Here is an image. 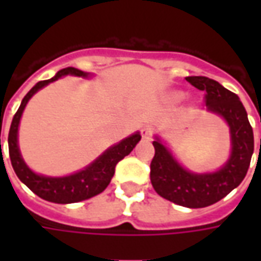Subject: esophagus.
I'll return each mask as SVG.
<instances>
[{
	"label": "esophagus",
	"instance_id": "esophagus-1",
	"mask_svg": "<svg viewBox=\"0 0 261 261\" xmlns=\"http://www.w3.org/2000/svg\"><path fill=\"white\" fill-rule=\"evenodd\" d=\"M141 136L144 140H151V137H152V128H151V127H145V128H142Z\"/></svg>",
	"mask_w": 261,
	"mask_h": 261
}]
</instances>
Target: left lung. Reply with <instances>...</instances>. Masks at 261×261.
Returning <instances> with one entry per match:
<instances>
[{"label":"left lung","mask_w":261,"mask_h":261,"mask_svg":"<svg viewBox=\"0 0 261 261\" xmlns=\"http://www.w3.org/2000/svg\"><path fill=\"white\" fill-rule=\"evenodd\" d=\"M186 81L205 92L204 99L210 112L226 120L232 141L230 158L217 172L197 175L181 168L156 138L152 142L155 155L151 161L149 177L161 197L183 207L202 208L215 204L241 185L250 165L254 140L246 110L238 95L207 76H187Z\"/></svg>","instance_id":"8db88e82"}]
</instances>
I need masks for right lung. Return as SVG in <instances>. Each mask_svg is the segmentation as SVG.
<instances>
[{
  "mask_svg": "<svg viewBox=\"0 0 261 261\" xmlns=\"http://www.w3.org/2000/svg\"><path fill=\"white\" fill-rule=\"evenodd\" d=\"M67 74L76 75V76L88 75L81 69L68 67V68H63L61 71H59L51 80L37 82L23 97L18 112L15 113L14 119H12L8 134L9 158H11L12 168H14L16 176L19 177V180L25 183L26 186L40 198L57 202V204L84 201V200H88V198L102 193L109 186V183L113 177L116 165L119 164L124 156H127L133 151V148L136 147L137 142L141 140L140 133L133 134L128 138L119 142L117 145L109 148L108 151L102 153L93 164L74 175L65 176V177H46V176L33 173L23 162V159L20 156L19 148H18V125H19L20 116H22V112H23L28 100L39 89H42L43 86H46L53 81H57L63 75Z\"/></svg>",
  "mask_w": 261,
  "mask_h": 261,
  "instance_id": "1",
  "label": "right lung"
}]
</instances>
